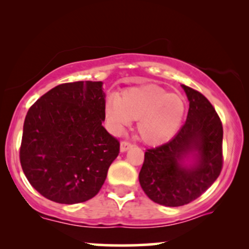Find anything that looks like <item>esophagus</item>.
<instances>
[{"mask_svg":"<svg viewBox=\"0 0 249 249\" xmlns=\"http://www.w3.org/2000/svg\"><path fill=\"white\" fill-rule=\"evenodd\" d=\"M132 146H134V145H132L130 142H128V141H122L121 144H120V151H121V152H125V151H128L129 148H131Z\"/></svg>","mask_w":249,"mask_h":249,"instance_id":"34e87169","label":"esophagus"}]
</instances>
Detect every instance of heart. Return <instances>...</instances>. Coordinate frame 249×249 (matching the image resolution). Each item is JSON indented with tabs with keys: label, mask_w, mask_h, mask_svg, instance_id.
Returning a JSON list of instances; mask_svg holds the SVG:
<instances>
[{
	"label": "heart",
	"mask_w": 249,
	"mask_h": 249,
	"mask_svg": "<svg viewBox=\"0 0 249 249\" xmlns=\"http://www.w3.org/2000/svg\"><path fill=\"white\" fill-rule=\"evenodd\" d=\"M185 115L181 96L153 85L130 87L105 103L104 119L113 134H121L131 121H138V132L147 144L168 142L179 130Z\"/></svg>",
	"instance_id": "b5f03b06"
}]
</instances>
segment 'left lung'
<instances>
[{"instance_id": "left-lung-1", "label": "left lung", "mask_w": 249, "mask_h": 249, "mask_svg": "<svg viewBox=\"0 0 249 249\" xmlns=\"http://www.w3.org/2000/svg\"><path fill=\"white\" fill-rule=\"evenodd\" d=\"M189 101L187 120L171 141L145 152L139 182L153 202L186 205L205 193L223 165V128L213 105L202 93L182 85ZM192 155L193 164L184 160Z\"/></svg>"}]
</instances>
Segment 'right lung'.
I'll return each mask as SVG.
<instances>
[{
    "instance_id": "add662e5",
    "label": "right lung",
    "mask_w": 249,
    "mask_h": 249,
    "mask_svg": "<svg viewBox=\"0 0 249 249\" xmlns=\"http://www.w3.org/2000/svg\"><path fill=\"white\" fill-rule=\"evenodd\" d=\"M102 81L61 84L27 112L20 146L26 178L45 198L77 204L103 186L120 142L104 121Z\"/></svg>"
}]
</instances>
